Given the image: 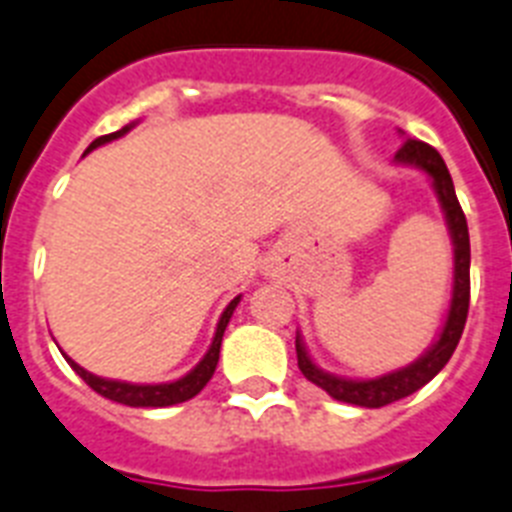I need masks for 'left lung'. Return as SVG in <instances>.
Listing matches in <instances>:
<instances>
[{
  "label": "left lung",
  "instance_id": "left-lung-1",
  "mask_svg": "<svg viewBox=\"0 0 512 512\" xmlns=\"http://www.w3.org/2000/svg\"><path fill=\"white\" fill-rule=\"evenodd\" d=\"M394 160L402 162V165H415V168L426 170L431 181H434L436 197L442 202V210L447 215V226H450L452 234V244H455V286H452L450 315H447V323H444L439 339L431 344V350L423 357H418L415 363L407 365V368L386 373V376L368 378V381L331 376V373L321 371L310 360V355L305 352V344L297 336V365L302 376L307 381H313L315 386H321L323 392H328V397L360 407L392 405V402L402 400L407 394L418 392L421 386L429 384L431 378L450 363L452 352H455L460 336H463L465 318H468V302H471V239H468V223H465L463 207H460L450 170L444 165L442 155L434 147H429L426 141L407 139L397 149Z\"/></svg>",
  "mask_w": 512,
  "mask_h": 512
}]
</instances>
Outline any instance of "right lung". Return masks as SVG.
Masks as SVG:
<instances>
[{
	"mask_svg": "<svg viewBox=\"0 0 512 512\" xmlns=\"http://www.w3.org/2000/svg\"><path fill=\"white\" fill-rule=\"evenodd\" d=\"M126 131H131V126L120 128V131H115V134L99 136V139L91 141L86 152L97 149L99 144H107V141L118 139V136H123ZM236 305H239V297L231 299V305H228L226 310H223V315H220L218 328H215V336H213V344H210L207 355L199 360L197 368L186 373L184 378H178V381H170V384H126V381H110V378H99V376H94V373L83 371L81 365L73 363L70 357H65V360H68L70 368H73V371H76L78 376H81L83 381L91 386V389H94V392L102 394V397H107V400H112V402H120V405H128V407L178 405V402H186V400H191V397H197V394L205 389L207 381L213 378L215 365H218V357H220L223 331H226V326H228V321H231V315H234Z\"/></svg>",
	"mask_w": 512,
	"mask_h": 512,
	"instance_id": "1",
	"label": "right lung"
}]
</instances>
